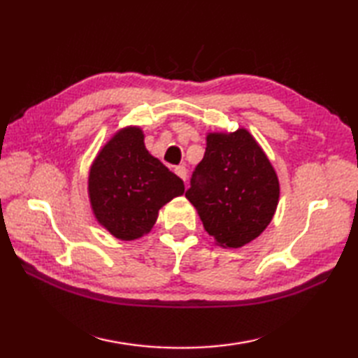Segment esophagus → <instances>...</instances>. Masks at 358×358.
Masks as SVG:
<instances>
[{
    "label": "esophagus",
    "mask_w": 358,
    "mask_h": 358,
    "mask_svg": "<svg viewBox=\"0 0 358 358\" xmlns=\"http://www.w3.org/2000/svg\"><path fill=\"white\" fill-rule=\"evenodd\" d=\"M175 173H177L181 180L186 181V178H187V169H186L185 166H177V167H175Z\"/></svg>",
    "instance_id": "esophagus-1"
}]
</instances>
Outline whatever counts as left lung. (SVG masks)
<instances>
[{"label":"left lung","instance_id":"8db88e82","mask_svg":"<svg viewBox=\"0 0 358 358\" xmlns=\"http://www.w3.org/2000/svg\"><path fill=\"white\" fill-rule=\"evenodd\" d=\"M278 195L275 171L248 131L208 135L186 199L220 246L240 248L257 238L275 214Z\"/></svg>","mask_w":358,"mask_h":358}]
</instances>
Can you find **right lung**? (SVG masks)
I'll use <instances>...</instances> for the list:
<instances>
[{
  "label": "right lung",
  "instance_id": "1",
  "mask_svg": "<svg viewBox=\"0 0 358 358\" xmlns=\"http://www.w3.org/2000/svg\"><path fill=\"white\" fill-rule=\"evenodd\" d=\"M183 192V180L149 154L138 127L123 129L113 136L89 173L94 214L120 240L148 234L159 208Z\"/></svg>",
  "mask_w": 358,
  "mask_h": 358
}]
</instances>
